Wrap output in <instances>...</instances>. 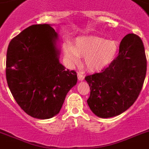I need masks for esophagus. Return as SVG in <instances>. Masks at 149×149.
Masks as SVG:
<instances>
[{
  "instance_id": "1",
  "label": "esophagus",
  "mask_w": 149,
  "mask_h": 149,
  "mask_svg": "<svg viewBox=\"0 0 149 149\" xmlns=\"http://www.w3.org/2000/svg\"><path fill=\"white\" fill-rule=\"evenodd\" d=\"M77 78H78V80H79V81H83V80L84 79V77L83 74H81V73H78L77 74Z\"/></svg>"
}]
</instances>
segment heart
<instances>
[{
  "label": "heart",
  "instance_id": "1",
  "mask_svg": "<svg viewBox=\"0 0 149 149\" xmlns=\"http://www.w3.org/2000/svg\"><path fill=\"white\" fill-rule=\"evenodd\" d=\"M117 42L97 36L79 37L74 45L66 44L64 55L71 65L79 62L84 58V65L91 72H99L110 65L117 55Z\"/></svg>",
  "mask_w": 149,
  "mask_h": 149
}]
</instances>
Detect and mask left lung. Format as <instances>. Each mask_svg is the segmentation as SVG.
Here are the masks:
<instances>
[{
  "label": "left lung",
  "instance_id": "obj_1",
  "mask_svg": "<svg viewBox=\"0 0 149 149\" xmlns=\"http://www.w3.org/2000/svg\"><path fill=\"white\" fill-rule=\"evenodd\" d=\"M147 69L142 39L130 33L122 39L117 57L106 69L85 77L91 94L90 109L100 118L118 116L138 98Z\"/></svg>",
  "mask_w": 149,
  "mask_h": 149
}]
</instances>
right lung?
Wrapping results in <instances>:
<instances>
[{"mask_svg":"<svg viewBox=\"0 0 149 149\" xmlns=\"http://www.w3.org/2000/svg\"><path fill=\"white\" fill-rule=\"evenodd\" d=\"M58 36L50 24L32 25L8 45L6 77L11 94L23 111L46 120L59 113L76 85L77 74L59 61Z\"/></svg>","mask_w":149,"mask_h":149,"instance_id":"1","label":"right lung"}]
</instances>
